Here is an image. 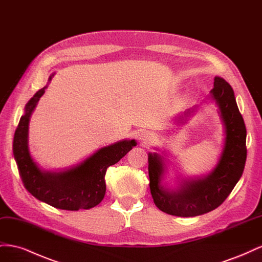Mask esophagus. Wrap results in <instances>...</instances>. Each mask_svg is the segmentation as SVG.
Segmentation results:
<instances>
[{
	"mask_svg": "<svg viewBox=\"0 0 262 262\" xmlns=\"http://www.w3.org/2000/svg\"><path fill=\"white\" fill-rule=\"evenodd\" d=\"M153 138H154L153 134L150 133V132H148V131H145V130L140 131V132L138 133V139H139L140 141H143L144 143H147V142L152 141Z\"/></svg>",
	"mask_w": 262,
	"mask_h": 262,
	"instance_id": "1",
	"label": "esophagus"
}]
</instances>
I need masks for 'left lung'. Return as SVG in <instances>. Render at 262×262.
Returning <instances> with one entry per match:
<instances>
[{
  "label": "left lung",
  "instance_id": "left-lung-1",
  "mask_svg": "<svg viewBox=\"0 0 262 262\" xmlns=\"http://www.w3.org/2000/svg\"><path fill=\"white\" fill-rule=\"evenodd\" d=\"M209 98L215 102L224 128V142L219 161L208 175L196 178H179L176 187L165 181L169 162L166 150L148 153L149 189L153 201L161 211L175 216L191 217L213 211L225 201L241 179L247 149L246 126L236 104L234 91L224 78L214 77V89ZM196 109H187L172 119L176 125L184 124ZM156 150H161L156 148Z\"/></svg>",
  "mask_w": 262,
  "mask_h": 262
}]
</instances>
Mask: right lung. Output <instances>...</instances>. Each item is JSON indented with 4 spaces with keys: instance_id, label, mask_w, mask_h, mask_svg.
<instances>
[{
    "instance_id": "add662e5",
    "label": "right lung",
    "mask_w": 262,
    "mask_h": 262,
    "mask_svg": "<svg viewBox=\"0 0 262 262\" xmlns=\"http://www.w3.org/2000/svg\"><path fill=\"white\" fill-rule=\"evenodd\" d=\"M54 73L49 76L48 83ZM48 85L39 90L25 106L14 134L13 154L25 188L36 199L53 208L69 211L89 210L101 202L106 193L105 175L137 145L136 140H122L104 146L78 163L62 170H46L39 166L29 149V121Z\"/></svg>"
}]
</instances>
